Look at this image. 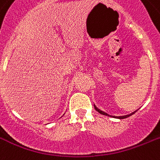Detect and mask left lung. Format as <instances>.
<instances>
[{
    "label": "left lung",
    "instance_id": "obj_1",
    "mask_svg": "<svg viewBox=\"0 0 160 160\" xmlns=\"http://www.w3.org/2000/svg\"><path fill=\"white\" fill-rule=\"evenodd\" d=\"M94 107H95V109L99 113H101V114H102V115H105V116H108V117H112V118H118V119H124V118H128V117H130V116L133 115L134 113L137 112L138 110H136V111H134L133 112L130 113V114H128V115H124V116H112V115H109V114H107V112H103V111H102V110H100L98 107H96V105L94 104Z\"/></svg>",
    "mask_w": 160,
    "mask_h": 160
}]
</instances>
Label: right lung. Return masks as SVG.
Wrapping results in <instances>:
<instances>
[{
  "label": "right lung",
  "instance_id": "right-lung-1",
  "mask_svg": "<svg viewBox=\"0 0 160 160\" xmlns=\"http://www.w3.org/2000/svg\"><path fill=\"white\" fill-rule=\"evenodd\" d=\"M62 117H63V116H62Z\"/></svg>",
  "mask_w": 160,
  "mask_h": 160
}]
</instances>
